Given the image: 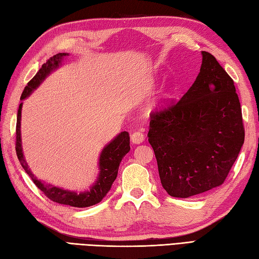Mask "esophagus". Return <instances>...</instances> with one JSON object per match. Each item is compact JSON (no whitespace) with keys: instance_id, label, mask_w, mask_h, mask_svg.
<instances>
[{"instance_id":"1","label":"esophagus","mask_w":259,"mask_h":259,"mask_svg":"<svg viewBox=\"0 0 259 259\" xmlns=\"http://www.w3.org/2000/svg\"><path fill=\"white\" fill-rule=\"evenodd\" d=\"M131 140H133L134 144H141L145 140V135L142 131H135V133L131 134Z\"/></svg>"}]
</instances>
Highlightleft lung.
I'll use <instances>...</instances> for the list:
<instances>
[{
    "label": "left lung",
    "mask_w": 259,
    "mask_h": 259,
    "mask_svg": "<svg viewBox=\"0 0 259 259\" xmlns=\"http://www.w3.org/2000/svg\"><path fill=\"white\" fill-rule=\"evenodd\" d=\"M189 90L150 113L148 141L161 185L170 196L188 198L226 180L245 140L234 80L212 54Z\"/></svg>",
    "instance_id": "1"
}]
</instances>
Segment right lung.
Masks as SVG:
<instances>
[{
  "instance_id": "1",
  "label": "right lung",
  "mask_w": 259,
  "mask_h": 259,
  "mask_svg": "<svg viewBox=\"0 0 259 259\" xmlns=\"http://www.w3.org/2000/svg\"><path fill=\"white\" fill-rule=\"evenodd\" d=\"M64 56L65 53H58L56 56L51 57L46 63L42 64L41 69L37 71V73L33 76V78L27 82L26 87L24 88L23 92H22L21 100H23L30 93L35 89V88L41 83V81L46 78V76L50 73V71L54 68H57L60 60ZM21 110H22V103L19 107L18 111V119H16V140H15V150L16 156H18L19 160L22 164V167L25 170V172L30 176L33 183L40 189L43 194H45L49 199L62 203V205H69L72 207H89L96 203L100 202L102 198L107 195V192L111 188L113 181L117 178L119 164L122 160V158L129 152L130 150V137L126 131L121 133L117 138L104 148L100 156V176L97 184L92 187L90 191L81 192V194H76L73 191H68L60 189L58 187H54L51 185L42 184L40 180H37L34 175H33L27 163L24 160L23 152H22V146H21Z\"/></svg>"
}]
</instances>
